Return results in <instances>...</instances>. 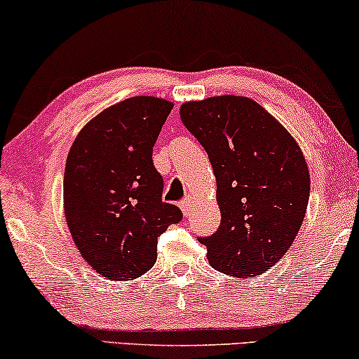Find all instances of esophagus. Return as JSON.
<instances>
[{
    "instance_id": "1",
    "label": "esophagus",
    "mask_w": 359,
    "mask_h": 359,
    "mask_svg": "<svg viewBox=\"0 0 359 359\" xmlns=\"http://www.w3.org/2000/svg\"><path fill=\"white\" fill-rule=\"evenodd\" d=\"M193 205H194V199L191 198V196H188V198H186L183 203L180 204V208H181V210H183V214L186 215V217H188V215L191 214V209H193Z\"/></svg>"
}]
</instances>
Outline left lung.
Segmentation results:
<instances>
[{
  "label": "left lung",
  "mask_w": 359,
  "mask_h": 359,
  "mask_svg": "<svg viewBox=\"0 0 359 359\" xmlns=\"http://www.w3.org/2000/svg\"><path fill=\"white\" fill-rule=\"evenodd\" d=\"M208 151L217 181L220 225L201 237L209 264L235 278L268 271L291 247L311 194L302 150L278 119L245 96H214L180 107Z\"/></svg>",
  "instance_id": "left-lung-1"
}]
</instances>
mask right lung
I'll list each match as a JSON object with an SVG mask.
<instances>
[{
  "label": "right lung",
  "mask_w": 359,
  "mask_h": 359,
  "mask_svg": "<svg viewBox=\"0 0 359 359\" xmlns=\"http://www.w3.org/2000/svg\"><path fill=\"white\" fill-rule=\"evenodd\" d=\"M173 102L134 96L100 112L67 156L63 209L86 263L112 281H132L156 262L158 237L183 219L161 201L151 151Z\"/></svg>",
  "instance_id": "add662e5"
}]
</instances>
